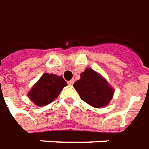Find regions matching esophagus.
Returning a JSON list of instances; mask_svg holds the SVG:
<instances>
[{
	"label": "esophagus",
	"instance_id": "obj_1",
	"mask_svg": "<svg viewBox=\"0 0 149 149\" xmlns=\"http://www.w3.org/2000/svg\"><path fill=\"white\" fill-rule=\"evenodd\" d=\"M73 83H74V80H71V81H68V85H73Z\"/></svg>",
	"mask_w": 149,
	"mask_h": 149
}]
</instances>
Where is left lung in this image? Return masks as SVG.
Here are the masks:
<instances>
[{
	"label": "left lung",
	"mask_w": 149,
	"mask_h": 149,
	"mask_svg": "<svg viewBox=\"0 0 149 149\" xmlns=\"http://www.w3.org/2000/svg\"><path fill=\"white\" fill-rule=\"evenodd\" d=\"M73 86L81 100L95 108L108 105L114 94L113 88L107 81L91 68H86L81 73V79L77 81Z\"/></svg>",
	"instance_id": "obj_1"
}]
</instances>
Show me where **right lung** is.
<instances>
[{
	"label": "right lung",
	"mask_w": 149,
	"mask_h": 149,
	"mask_svg": "<svg viewBox=\"0 0 149 149\" xmlns=\"http://www.w3.org/2000/svg\"><path fill=\"white\" fill-rule=\"evenodd\" d=\"M67 85L62 76L44 73L29 92V99L38 106L49 105Z\"/></svg>",
	"instance_id": "right-lung-1"
}]
</instances>
